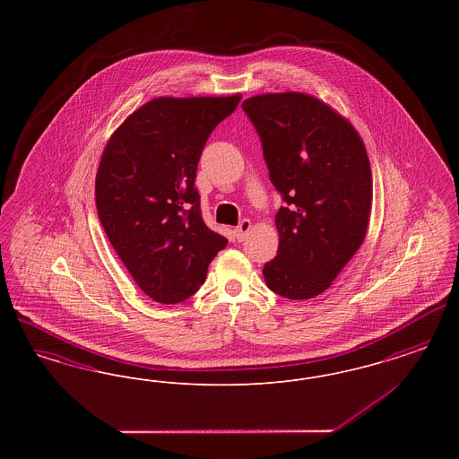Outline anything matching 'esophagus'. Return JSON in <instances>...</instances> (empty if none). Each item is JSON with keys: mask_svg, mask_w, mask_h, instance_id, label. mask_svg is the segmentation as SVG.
Segmentation results:
<instances>
[{"mask_svg": "<svg viewBox=\"0 0 459 459\" xmlns=\"http://www.w3.org/2000/svg\"><path fill=\"white\" fill-rule=\"evenodd\" d=\"M251 230V221L249 220H242L239 225L234 229V234H236V239L242 240L246 236H247V232Z\"/></svg>", "mask_w": 459, "mask_h": 459, "instance_id": "34e87169", "label": "esophagus"}]
</instances>
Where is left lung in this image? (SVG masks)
<instances>
[{
	"mask_svg": "<svg viewBox=\"0 0 459 459\" xmlns=\"http://www.w3.org/2000/svg\"><path fill=\"white\" fill-rule=\"evenodd\" d=\"M262 139L270 180L285 206L275 215L279 251L264 282L287 299H311L363 244L373 182L359 134L305 92H268L242 103Z\"/></svg>",
	"mask_w": 459,
	"mask_h": 459,
	"instance_id": "obj_1",
	"label": "left lung"
}]
</instances>
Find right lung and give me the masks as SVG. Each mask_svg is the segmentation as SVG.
Returning <instances> with one entry per match:
<instances>
[{"label":"right lung","mask_w":459,"mask_h":459,"mask_svg":"<svg viewBox=\"0 0 459 459\" xmlns=\"http://www.w3.org/2000/svg\"><path fill=\"white\" fill-rule=\"evenodd\" d=\"M240 98H154L105 146L96 174L98 217L135 284L156 303L193 296L227 246L203 221L195 180L210 134Z\"/></svg>","instance_id":"1"}]
</instances>
